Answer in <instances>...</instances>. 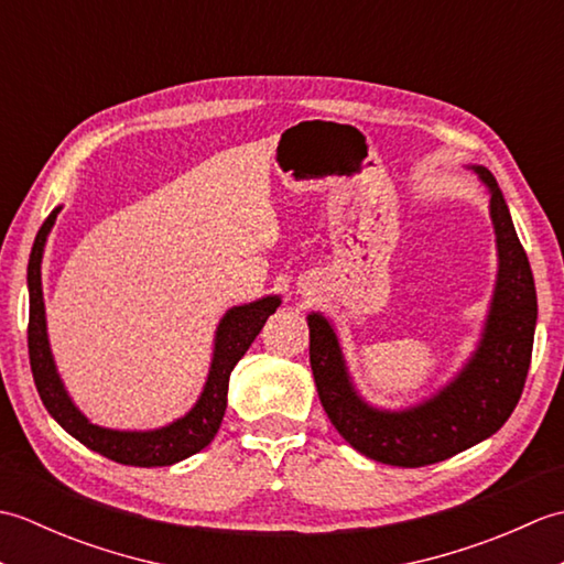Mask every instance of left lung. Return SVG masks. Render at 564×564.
I'll list each match as a JSON object with an SVG mask.
<instances>
[{"mask_svg":"<svg viewBox=\"0 0 564 564\" xmlns=\"http://www.w3.org/2000/svg\"><path fill=\"white\" fill-rule=\"evenodd\" d=\"M475 172L492 194L499 273L480 349L448 388L414 410L378 412L354 392L329 322L317 313L307 317L319 402L339 436L378 463L422 467L446 460L497 434L521 400L538 317L533 271L497 178L485 166Z\"/></svg>","mask_w":564,"mask_h":564,"instance_id":"obj_1","label":"left lung"}]
</instances>
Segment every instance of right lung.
<instances>
[{
	"label": "right lung",
	"mask_w": 564,
	"mask_h": 564,
	"mask_svg": "<svg viewBox=\"0 0 564 564\" xmlns=\"http://www.w3.org/2000/svg\"><path fill=\"white\" fill-rule=\"evenodd\" d=\"M57 213L59 208L47 215V220L41 225L29 259V358L35 388H39L45 410L53 414L55 422L63 426L67 434L75 436L84 446L121 465H172L203 451L220 429L227 406V382H230L232 368L237 366L239 358L247 354L251 341H254L257 334L261 332L263 322L275 313V307H279L281 301L275 295L261 297L257 303L232 307L230 313L223 317L218 334H215V351L206 388H203V394L194 410L184 419H178V422L158 431H111L94 426L67 398L63 382L57 378L45 334L41 259L45 237L51 232Z\"/></svg>",
	"instance_id": "obj_1"
}]
</instances>
